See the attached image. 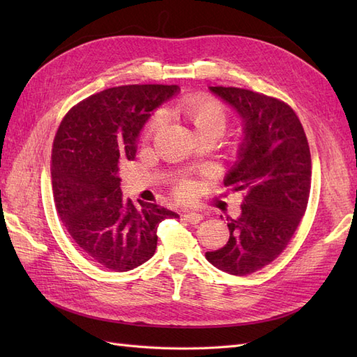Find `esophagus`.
<instances>
[{
  "instance_id": "34e87169",
  "label": "esophagus",
  "mask_w": 357,
  "mask_h": 357,
  "mask_svg": "<svg viewBox=\"0 0 357 357\" xmlns=\"http://www.w3.org/2000/svg\"><path fill=\"white\" fill-rule=\"evenodd\" d=\"M183 218H185V220H188L189 223L197 225V223H199L202 220V214L195 213V211H188V213L183 214Z\"/></svg>"
}]
</instances>
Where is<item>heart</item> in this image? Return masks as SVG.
Segmentation results:
<instances>
[{
    "mask_svg": "<svg viewBox=\"0 0 357 357\" xmlns=\"http://www.w3.org/2000/svg\"><path fill=\"white\" fill-rule=\"evenodd\" d=\"M177 110L195 129L198 137H220L229 122V112L226 109V105L208 93H192L183 96L177 104ZM165 122L167 112L162 109L156 110L146 123V138H153ZM174 192L181 199H188L192 195V189L188 181L178 183Z\"/></svg>",
    "mask_w": 357,
    "mask_h": 357,
    "instance_id": "obj_1",
    "label": "heart"
}]
</instances>
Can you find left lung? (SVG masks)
I'll list each match as a JSON object with an SVG mask.
<instances>
[{"label": "left lung", "instance_id": "obj_1", "mask_svg": "<svg viewBox=\"0 0 357 357\" xmlns=\"http://www.w3.org/2000/svg\"><path fill=\"white\" fill-rule=\"evenodd\" d=\"M244 121L240 158L225 186L244 190L241 215L228 223L229 241L205 257L232 275L253 274L283 253L304 218L311 155L299 117L284 101L243 88L214 86Z\"/></svg>", "mask_w": 357, "mask_h": 357}]
</instances>
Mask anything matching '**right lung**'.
<instances>
[{"label": "right lung", "mask_w": 357, "mask_h": 357, "mask_svg": "<svg viewBox=\"0 0 357 357\" xmlns=\"http://www.w3.org/2000/svg\"><path fill=\"white\" fill-rule=\"evenodd\" d=\"M178 91L176 84H126L84 98L63 116L52 149V188L59 218L93 262L129 271L149 261L158 226L177 219L152 202L123 201L119 162L135 158L150 112Z\"/></svg>", "instance_id": "1"}]
</instances>
